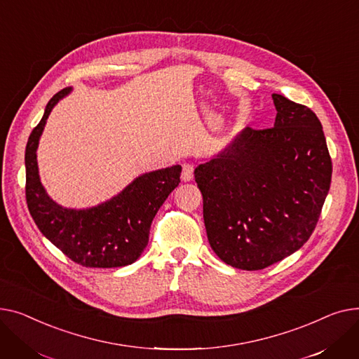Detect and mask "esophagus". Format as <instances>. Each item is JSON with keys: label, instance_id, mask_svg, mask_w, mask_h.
Wrapping results in <instances>:
<instances>
[{"label": "esophagus", "instance_id": "obj_1", "mask_svg": "<svg viewBox=\"0 0 359 359\" xmlns=\"http://www.w3.org/2000/svg\"><path fill=\"white\" fill-rule=\"evenodd\" d=\"M182 181H191L194 178V165L193 163H184L182 172H181Z\"/></svg>", "mask_w": 359, "mask_h": 359}]
</instances>
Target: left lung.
Wrapping results in <instances>:
<instances>
[{"label": "left lung", "instance_id": "left-lung-1", "mask_svg": "<svg viewBox=\"0 0 359 359\" xmlns=\"http://www.w3.org/2000/svg\"><path fill=\"white\" fill-rule=\"evenodd\" d=\"M273 128H246L196 168L208 243L239 269H264L299 250L319 222L332 180L322 124L309 107L272 94Z\"/></svg>", "mask_w": 359, "mask_h": 359}]
</instances>
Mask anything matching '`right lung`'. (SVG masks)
<instances>
[{"label":"right lung","instance_id":"1","mask_svg":"<svg viewBox=\"0 0 359 359\" xmlns=\"http://www.w3.org/2000/svg\"><path fill=\"white\" fill-rule=\"evenodd\" d=\"M69 93L55 94L26 146V201L39 227L71 261L87 268H117L133 264L149 242L159 207L180 184L181 166L174 165L135 180L121 194L90 210H68L53 203L41 187L36 149L53 105Z\"/></svg>","mask_w":359,"mask_h":359}]
</instances>
